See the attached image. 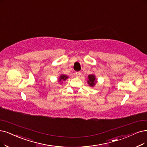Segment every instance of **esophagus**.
Wrapping results in <instances>:
<instances>
[{"label": "esophagus", "instance_id": "1", "mask_svg": "<svg viewBox=\"0 0 147 147\" xmlns=\"http://www.w3.org/2000/svg\"><path fill=\"white\" fill-rule=\"evenodd\" d=\"M81 75V72H75V75H76V77H78V78H79V77H80Z\"/></svg>", "mask_w": 147, "mask_h": 147}]
</instances>
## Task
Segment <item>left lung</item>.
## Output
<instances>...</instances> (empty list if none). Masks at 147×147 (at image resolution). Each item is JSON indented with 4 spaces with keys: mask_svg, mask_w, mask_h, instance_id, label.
Masks as SVG:
<instances>
[{
    "mask_svg": "<svg viewBox=\"0 0 147 147\" xmlns=\"http://www.w3.org/2000/svg\"><path fill=\"white\" fill-rule=\"evenodd\" d=\"M97 83V79H96V77L93 74H91L88 76L87 83L90 87H93L95 86Z\"/></svg>",
    "mask_w": 147,
    "mask_h": 147,
    "instance_id": "left-lung-1",
    "label": "left lung"
}]
</instances>
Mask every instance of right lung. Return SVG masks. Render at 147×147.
Wrapping results in <instances>:
<instances>
[{"label": "right lung", "mask_w": 147, "mask_h": 147, "mask_svg": "<svg viewBox=\"0 0 147 147\" xmlns=\"http://www.w3.org/2000/svg\"><path fill=\"white\" fill-rule=\"evenodd\" d=\"M67 78H68V76H67L66 75H64V74H61V75H60L59 78H58V82H60L61 84V83H62L63 81H65Z\"/></svg>", "instance_id": "right-lung-1"}]
</instances>
